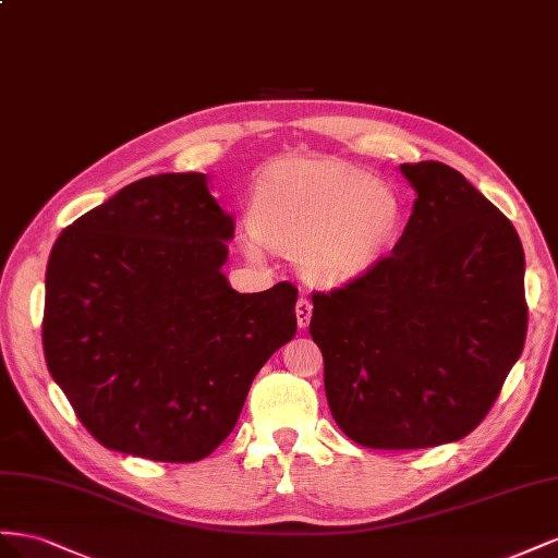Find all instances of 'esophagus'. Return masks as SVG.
<instances>
[{
	"label": "esophagus",
	"mask_w": 558,
	"mask_h": 558,
	"mask_svg": "<svg viewBox=\"0 0 558 558\" xmlns=\"http://www.w3.org/2000/svg\"><path fill=\"white\" fill-rule=\"evenodd\" d=\"M311 315H313V304H311L308 299L301 296V299L296 301V325H299L301 329H306L308 323H311Z\"/></svg>",
	"instance_id": "obj_1"
}]
</instances>
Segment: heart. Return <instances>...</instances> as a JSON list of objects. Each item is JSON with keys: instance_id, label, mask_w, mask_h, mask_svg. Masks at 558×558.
<instances>
[{"instance_id": "heart-1", "label": "heart", "mask_w": 558, "mask_h": 558, "mask_svg": "<svg viewBox=\"0 0 558 558\" xmlns=\"http://www.w3.org/2000/svg\"><path fill=\"white\" fill-rule=\"evenodd\" d=\"M252 225L270 247L299 254L308 280L339 284L386 252L400 225V201L364 170L339 161H290L264 174Z\"/></svg>"}]
</instances>
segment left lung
I'll return each instance as SVG.
<instances>
[{"label": "left lung", "instance_id": "8db88e82", "mask_svg": "<svg viewBox=\"0 0 558 558\" xmlns=\"http://www.w3.org/2000/svg\"><path fill=\"white\" fill-rule=\"evenodd\" d=\"M413 215L390 254L313 292L311 337L337 425L367 449L463 439L496 404L529 329L519 233L447 163H404Z\"/></svg>", "mask_w": 558, "mask_h": 558}]
</instances>
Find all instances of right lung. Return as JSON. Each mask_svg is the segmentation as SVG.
I'll return each instance as SVG.
<instances>
[{
	"instance_id": "add662e5",
	"label": "right lung",
	"mask_w": 558,
	"mask_h": 558,
	"mask_svg": "<svg viewBox=\"0 0 558 558\" xmlns=\"http://www.w3.org/2000/svg\"><path fill=\"white\" fill-rule=\"evenodd\" d=\"M233 219L203 172L137 180L58 235L44 355L102 447L196 463L225 441L254 376L296 333V288L238 294Z\"/></svg>"
}]
</instances>
